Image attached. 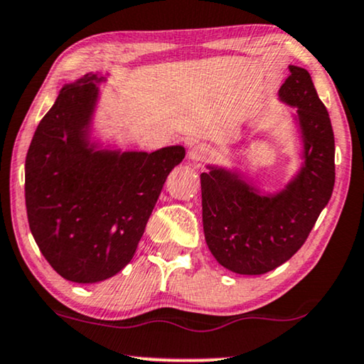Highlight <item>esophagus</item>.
<instances>
[{
    "label": "esophagus",
    "instance_id": "obj_1",
    "mask_svg": "<svg viewBox=\"0 0 364 364\" xmlns=\"http://www.w3.org/2000/svg\"><path fill=\"white\" fill-rule=\"evenodd\" d=\"M214 156L213 148L206 145V143H199V145L193 146L191 151H189V161L194 163V165H204Z\"/></svg>",
    "mask_w": 364,
    "mask_h": 364
}]
</instances>
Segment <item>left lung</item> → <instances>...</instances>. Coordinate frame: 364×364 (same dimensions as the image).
Masks as SVG:
<instances>
[{"label": "left lung", "instance_id": "1", "mask_svg": "<svg viewBox=\"0 0 364 364\" xmlns=\"http://www.w3.org/2000/svg\"><path fill=\"white\" fill-rule=\"evenodd\" d=\"M280 87L296 107L305 163L294 181L274 196H260L235 173L211 168L201 175L203 226L208 247L223 267L262 275L287 262L314 229L335 186V136L330 115L310 74L289 65Z\"/></svg>", "mask_w": 364, "mask_h": 364}]
</instances>
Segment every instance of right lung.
Wrapping results in <instances>:
<instances>
[{"instance_id": "obj_1", "label": "right lung", "mask_w": 364, "mask_h": 364, "mask_svg": "<svg viewBox=\"0 0 364 364\" xmlns=\"http://www.w3.org/2000/svg\"><path fill=\"white\" fill-rule=\"evenodd\" d=\"M85 74L59 92L26 155L31 232L60 277L94 284L130 262L170 171L184 148L95 151L87 133L99 89Z\"/></svg>"}]
</instances>
